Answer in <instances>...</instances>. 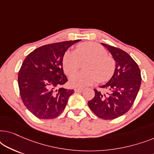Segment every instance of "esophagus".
<instances>
[{
    "mask_svg": "<svg viewBox=\"0 0 154 154\" xmlns=\"http://www.w3.org/2000/svg\"><path fill=\"white\" fill-rule=\"evenodd\" d=\"M74 91L75 92H81L82 91H83V88H76L74 89Z\"/></svg>",
    "mask_w": 154,
    "mask_h": 154,
    "instance_id": "34e87169",
    "label": "esophagus"
}]
</instances>
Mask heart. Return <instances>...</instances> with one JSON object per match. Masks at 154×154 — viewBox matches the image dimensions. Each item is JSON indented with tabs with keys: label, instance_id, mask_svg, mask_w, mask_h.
<instances>
[{
	"label": "heart",
	"instance_id": "1",
	"mask_svg": "<svg viewBox=\"0 0 154 154\" xmlns=\"http://www.w3.org/2000/svg\"><path fill=\"white\" fill-rule=\"evenodd\" d=\"M88 62L84 66L87 71L78 72L70 77L73 87L84 88L97 81L105 82L113 76L116 69L115 61L108 56L104 47L94 42H85L76 46L75 52L68 50L62 59V66L66 74L71 75L81 66V63Z\"/></svg>",
	"mask_w": 154,
	"mask_h": 154
}]
</instances>
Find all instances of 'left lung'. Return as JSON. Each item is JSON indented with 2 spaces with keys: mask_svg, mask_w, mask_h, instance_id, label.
<instances>
[{
  "mask_svg": "<svg viewBox=\"0 0 154 154\" xmlns=\"http://www.w3.org/2000/svg\"><path fill=\"white\" fill-rule=\"evenodd\" d=\"M102 45L115 60V72L108 83L100 86L106 92L94 89V98L88 104L97 116L112 120L125 114L131 108L140 90L142 77L137 64L127 52L107 44Z\"/></svg>",
  "mask_w": 154,
  "mask_h": 154,
  "instance_id": "obj_1",
  "label": "left lung"
}]
</instances>
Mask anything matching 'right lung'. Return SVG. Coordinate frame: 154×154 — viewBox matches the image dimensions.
Instances as JSON below:
<instances>
[{
	"label": "right lung",
	"mask_w": 154,
	"mask_h": 154,
	"mask_svg": "<svg viewBox=\"0 0 154 154\" xmlns=\"http://www.w3.org/2000/svg\"><path fill=\"white\" fill-rule=\"evenodd\" d=\"M80 41L41 46L24 59L18 74L20 93L25 106L38 119L57 117L74 92L62 87L68 81L62 59L68 48Z\"/></svg>",
	"instance_id": "right-lung-1"
}]
</instances>
